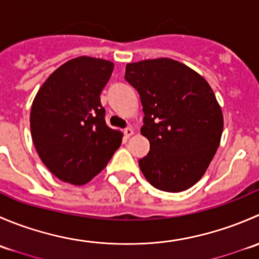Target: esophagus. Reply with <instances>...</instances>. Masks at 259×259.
<instances>
[{"mask_svg":"<svg viewBox=\"0 0 259 259\" xmlns=\"http://www.w3.org/2000/svg\"><path fill=\"white\" fill-rule=\"evenodd\" d=\"M124 134L126 138H130L133 134H134V130H133L132 127H126V129L124 130Z\"/></svg>","mask_w":259,"mask_h":259,"instance_id":"obj_1","label":"esophagus"}]
</instances>
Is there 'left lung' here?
Returning <instances> with one entry per match:
<instances>
[{
  "label": "left lung",
  "mask_w": 259,
  "mask_h": 259,
  "mask_svg": "<svg viewBox=\"0 0 259 259\" xmlns=\"http://www.w3.org/2000/svg\"><path fill=\"white\" fill-rule=\"evenodd\" d=\"M125 80L143 105L140 133L150 144L139 160L145 179L169 193L193 187L209 166L223 132V113L209 83L168 57L127 64Z\"/></svg>",
  "instance_id": "obj_1"
}]
</instances>
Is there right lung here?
I'll return each mask as SVG.
<instances>
[{"mask_svg":"<svg viewBox=\"0 0 259 259\" xmlns=\"http://www.w3.org/2000/svg\"><path fill=\"white\" fill-rule=\"evenodd\" d=\"M114 62L90 56L55 70L33 99L31 137L38 156L56 178L83 185L98 176L122 140L106 125L100 94Z\"/></svg>","mask_w":259,"mask_h":259,"instance_id":"add662e5","label":"right lung"}]
</instances>
